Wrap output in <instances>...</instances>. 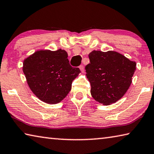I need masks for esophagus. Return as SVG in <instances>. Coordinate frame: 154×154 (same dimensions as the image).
<instances>
[{
  "label": "esophagus",
  "instance_id": "obj_1",
  "mask_svg": "<svg viewBox=\"0 0 154 154\" xmlns=\"http://www.w3.org/2000/svg\"><path fill=\"white\" fill-rule=\"evenodd\" d=\"M79 69L81 70V71H82V72H84V66H83V65H81V66H79Z\"/></svg>",
  "mask_w": 154,
  "mask_h": 154
}]
</instances>
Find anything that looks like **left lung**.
<instances>
[{
    "label": "left lung",
    "instance_id": "1",
    "mask_svg": "<svg viewBox=\"0 0 154 154\" xmlns=\"http://www.w3.org/2000/svg\"><path fill=\"white\" fill-rule=\"evenodd\" d=\"M85 67L91 95L104 105L117 102L126 94L136 71V62L114 51H92Z\"/></svg>",
    "mask_w": 154,
    "mask_h": 154
}]
</instances>
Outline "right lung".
Returning a JSON list of instances; mask_svg holds the SVG:
<instances>
[{
	"instance_id": "right-lung-1",
	"label": "right lung",
	"mask_w": 154,
	"mask_h": 154,
	"mask_svg": "<svg viewBox=\"0 0 154 154\" xmlns=\"http://www.w3.org/2000/svg\"><path fill=\"white\" fill-rule=\"evenodd\" d=\"M67 58V52L60 49L38 50L24 59L22 70L28 86L43 102L58 103L71 90L72 81L81 71L72 67Z\"/></svg>"
}]
</instances>
